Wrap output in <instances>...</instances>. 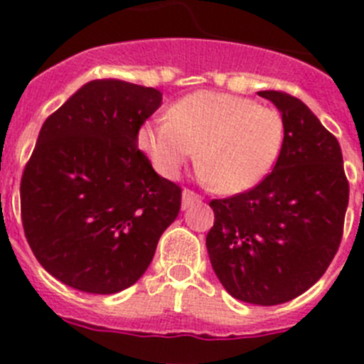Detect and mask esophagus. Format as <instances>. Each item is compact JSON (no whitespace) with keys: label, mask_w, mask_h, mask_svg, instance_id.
Segmentation results:
<instances>
[{"label":"esophagus","mask_w":364,"mask_h":364,"mask_svg":"<svg viewBox=\"0 0 364 364\" xmlns=\"http://www.w3.org/2000/svg\"><path fill=\"white\" fill-rule=\"evenodd\" d=\"M195 202H200V195H197L195 191H191V189H184V193H182V208H189V205H193Z\"/></svg>","instance_id":"obj_1"}]
</instances>
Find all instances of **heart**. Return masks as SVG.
<instances>
[{
  "mask_svg": "<svg viewBox=\"0 0 364 364\" xmlns=\"http://www.w3.org/2000/svg\"><path fill=\"white\" fill-rule=\"evenodd\" d=\"M284 146L277 109L228 92L198 91L178 100L171 117L138 131V147L160 175L171 178L198 149L200 173L218 193L255 188L269 175Z\"/></svg>",
  "mask_w": 364,
  "mask_h": 364,
  "instance_id": "obj_1",
  "label": "heart"
}]
</instances>
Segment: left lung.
Returning <instances> with one entry per match:
<instances>
[{
  "label": "left lung",
  "mask_w": 364,
  "mask_h": 364,
  "mask_svg": "<svg viewBox=\"0 0 364 364\" xmlns=\"http://www.w3.org/2000/svg\"><path fill=\"white\" fill-rule=\"evenodd\" d=\"M281 111L284 146L250 191L210 202L211 266L231 297L282 304L323 277L339 250L350 186L337 138L301 100L260 91Z\"/></svg>",
  "instance_id": "left-lung-1"
}]
</instances>
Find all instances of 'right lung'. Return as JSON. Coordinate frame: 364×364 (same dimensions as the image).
I'll return each instance as SVG.
<instances>
[{
    "mask_svg": "<svg viewBox=\"0 0 364 364\" xmlns=\"http://www.w3.org/2000/svg\"><path fill=\"white\" fill-rule=\"evenodd\" d=\"M162 104L153 87L92 80L41 125L19 197L32 253L87 294H118L153 260L182 189L154 171L138 131Z\"/></svg>",
    "mask_w": 364,
    "mask_h": 364,
    "instance_id": "add662e5",
    "label": "right lung"
}]
</instances>
